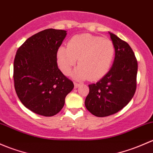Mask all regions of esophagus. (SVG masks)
Masks as SVG:
<instances>
[{
	"instance_id": "esophagus-1",
	"label": "esophagus",
	"mask_w": 153,
	"mask_h": 153,
	"mask_svg": "<svg viewBox=\"0 0 153 153\" xmlns=\"http://www.w3.org/2000/svg\"><path fill=\"white\" fill-rule=\"evenodd\" d=\"M79 86H80V84H79V83H77V82H74V88H79Z\"/></svg>"
}]
</instances>
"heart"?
Masks as SVG:
<instances>
[{
    "mask_svg": "<svg viewBox=\"0 0 153 153\" xmlns=\"http://www.w3.org/2000/svg\"><path fill=\"white\" fill-rule=\"evenodd\" d=\"M115 46L111 40L90 34L75 35L56 52V61L61 71L68 75L78 59L79 66L74 71V78L97 81L111 69L115 57Z\"/></svg>",
    "mask_w": 153,
    "mask_h": 153,
    "instance_id": "heart-1",
    "label": "heart"
}]
</instances>
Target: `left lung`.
Returning <instances> with one entry per match:
<instances>
[{"label": "left lung", "instance_id": "8db88e82", "mask_svg": "<svg viewBox=\"0 0 153 153\" xmlns=\"http://www.w3.org/2000/svg\"><path fill=\"white\" fill-rule=\"evenodd\" d=\"M114 44L113 65L105 76L89 87L85 101L86 108L98 117L111 116L119 112L130 102L136 89L138 62L128 43L110 32Z\"/></svg>", "mask_w": 153, "mask_h": 153}]
</instances>
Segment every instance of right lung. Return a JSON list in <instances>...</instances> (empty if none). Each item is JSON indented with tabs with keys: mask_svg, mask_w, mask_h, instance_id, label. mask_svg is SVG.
<instances>
[{
	"mask_svg": "<svg viewBox=\"0 0 153 153\" xmlns=\"http://www.w3.org/2000/svg\"><path fill=\"white\" fill-rule=\"evenodd\" d=\"M66 34L65 30H43L27 39L15 55L13 77L17 95L26 108L40 116L59 113L74 87L56 62V52Z\"/></svg>",
	"mask_w": 153,
	"mask_h": 153,
	"instance_id": "add662e5",
	"label": "right lung"
}]
</instances>
